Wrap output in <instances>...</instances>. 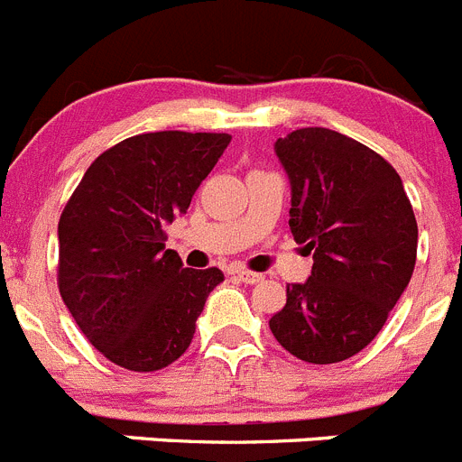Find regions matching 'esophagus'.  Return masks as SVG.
<instances>
[{"instance_id": "1", "label": "esophagus", "mask_w": 462, "mask_h": 462, "mask_svg": "<svg viewBox=\"0 0 462 462\" xmlns=\"http://www.w3.org/2000/svg\"><path fill=\"white\" fill-rule=\"evenodd\" d=\"M235 278L241 282H246V285H255V282H260L264 276H262V273H255V272H246V269H236Z\"/></svg>"}]
</instances>
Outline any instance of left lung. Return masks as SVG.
Here are the masks:
<instances>
[{
  "label": "left lung",
  "instance_id": "1",
  "mask_svg": "<svg viewBox=\"0 0 462 462\" xmlns=\"http://www.w3.org/2000/svg\"><path fill=\"white\" fill-rule=\"evenodd\" d=\"M273 149L292 189L290 230L313 269L288 285L269 329L309 364L350 359L380 334L412 278V205L396 170L343 133L299 128Z\"/></svg>",
  "mask_w": 462,
  "mask_h": 462
}]
</instances>
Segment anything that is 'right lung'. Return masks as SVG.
<instances>
[{"label": "right lung", "instance_id": "1", "mask_svg": "<svg viewBox=\"0 0 462 462\" xmlns=\"http://www.w3.org/2000/svg\"><path fill=\"white\" fill-rule=\"evenodd\" d=\"M227 133L122 140L85 172L60 218L57 282L82 334L112 364L152 373L180 359L223 272L186 269L165 227L186 214Z\"/></svg>", "mask_w": 462, "mask_h": 462}]
</instances>
